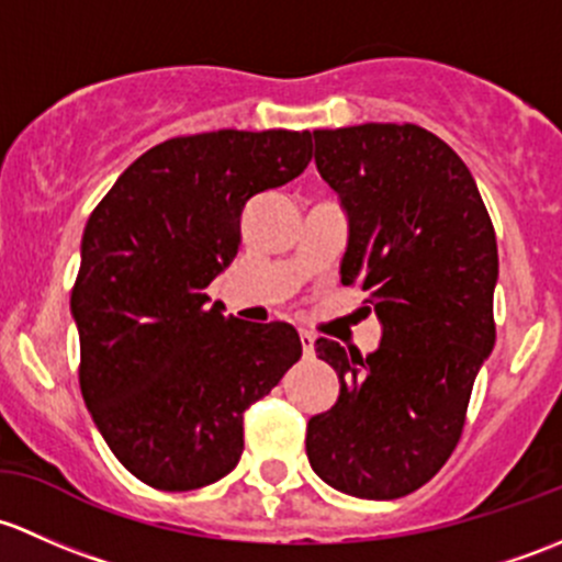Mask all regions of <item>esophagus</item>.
Returning <instances> with one entry per match:
<instances>
[{
    "instance_id": "34e87169",
    "label": "esophagus",
    "mask_w": 562,
    "mask_h": 562,
    "mask_svg": "<svg viewBox=\"0 0 562 562\" xmlns=\"http://www.w3.org/2000/svg\"><path fill=\"white\" fill-rule=\"evenodd\" d=\"M314 333H308V329H300V346H303V357L305 360H311L314 357Z\"/></svg>"
}]
</instances>
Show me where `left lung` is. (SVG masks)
Here are the masks:
<instances>
[{
  "instance_id": "8db88e82",
  "label": "left lung",
  "mask_w": 562,
  "mask_h": 562,
  "mask_svg": "<svg viewBox=\"0 0 562 562\" xmlns=\"http://www.w3.org/2000/svg\"><path fill=\"white\" fill-rule=\"evenodd\" d=\"M314 140L349 222L340 281L370 292L381 340L366 357L316 340L340 395L311 416L305 452L329 487L395 501L430 482L460 441L495 346V229L465 161L422 126H340Z\"/></svg>"
}]
</instances>
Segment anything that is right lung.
I'll list each match as a JSON object with an SVG mask.
<instances>
[{"mask_svg": "<svg viewBox=\"0 0 562 562\" xmlns=\"http://www.w3.org/2000/svg\"><path fill=\"white\" fill-rule=\"evenodd\" d=\"M311 132L218 130L132 161L80 240L72 308L80 392L140 482L187 493L243 454V411L303 355L292 324L227 319L205 286L240 246L257 194L297 178Z\"/></svg>", "mask_w": 562, "mask_h": 562, "instance_id": "1", "label": "right lung"}]
</instances>
